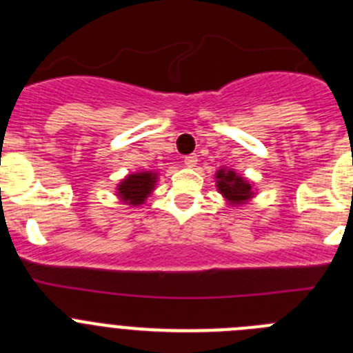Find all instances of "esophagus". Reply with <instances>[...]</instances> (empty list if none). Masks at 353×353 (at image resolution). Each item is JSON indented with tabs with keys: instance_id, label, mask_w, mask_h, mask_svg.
Masks as SVG:
<instances>
[{
	"instance_id": "1",
	"label": "esophagus",
	"mask_w": 353,
	"mask_h": 353,
	"mask_svg": "<svg viewBox=\"0 0 353 353\" xmlns=\"http://www.w3.org/2000/svg\"><path fill=\"white\" fill-rule=\"evenodd\" d=\"M183 164L189 168H194L196 164H198V155L191 154V155H187V157H183Z\"/></svg>"
}]
</instances>
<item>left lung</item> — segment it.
<instances>
[{
  "label": "left lung",
  "mask_w": 353,
  "mask_h": 353,
  "mask_svg": "<svg viewBox=\"0 0 353 353\" xmlns=\"http://www.w3.org/2000/svg\"><path fill=\"white\" fill-rule=\"evenodd\" d=\"M217 189L221 191V194L226 199H230L232 203H242V201H248L252 196L251 183L245 182L242 176L235 173V171H217Z\"/></svg>",
  "instance_id": "obj_1"
}]
</instances>
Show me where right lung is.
<instances>
[{
    "label": "right lung",
    "instance_id": "1",
    "mask_svg": "<svg viewBox=\"0 0 353 353\" xmlns=\"http://www.w3.org/2000/svg\"><path fill=\"white\" fill-rule=\"evenodd\" d=\"M155 183V173H134L129 174L123 182L118 185V192H120L121 199L125 203L130 205H141L145 201L146 196L152 192Z\"/></svg>",
    "mask_w": 353,
    "mask_h": 353
}]
</instances>
